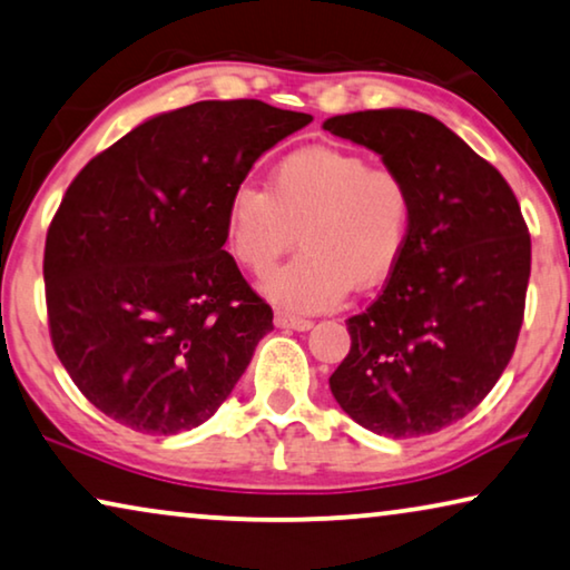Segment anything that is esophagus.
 Here are the masks:
<instances>
[{
    "mask_svg": "<svg viewBox=\"0 0 570 570\" xmlns=\"http://www.w3.org/2000/svg\"><path fill=\"white\" fill-rule=\"evenodd\" d=\"M276 327L282 330H299V333H304V330L312 327V320L307 317H296V314H288V312H276Z\"/></svg>",
    "mask_w": 570,
    "mask_h": 570,
    "instance_id": "34e87169",
    "label": "esophagus"
}]
</instances>
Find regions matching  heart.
Segmentation results:
<instances>
[{
    "instance_id": "1",
    "label": "heart",
    "mask_w": 570,
    "mask_h": 570,
    "mask_svg": "<svg viewBox=\"0 0 570 570\" xmlns=\"http://www.w3.org/2000/svg\"><path fill=\"white\" fill-rule=\"evenodd\" d=\"M414 197L406 178L366 156L333 146L286 153L266 189L235 186L225 209V243L250 274H266L292 248L302 253L263 282L288 312H322L355 286L371 292L394 274L410 243Z\"/></svg>"
}]
</instances>
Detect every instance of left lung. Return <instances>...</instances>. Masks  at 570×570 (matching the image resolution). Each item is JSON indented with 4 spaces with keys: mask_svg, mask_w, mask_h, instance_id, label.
Returning a JSON list of instances; mask_svg holds the SVG:
<instances>
[{
    "mask_svg": "<svg viewBox=\"0 0 570 570\" xmlns=\"http://www.w3.org/2000/svg\"><path fill=\"white\" fill-rule=\"evenodd\" d=\"M325 130L366 146L414 197L410 243L330 376L345 414L376 435L422 438L463 420L512 361L532 245L512 186L435 117L366 109Z\"/></svg>",
    "mask_w": 570,
    "mask_h": 570,
    "instance_id": "left-lung-1",
    "label": "left lung"
}]
</instances>
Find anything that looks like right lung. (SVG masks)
<instances>
[{
  "label": "right lung",
  "mask_w": 570,
  "mask_h": 570,
  "mask_svg": "<svg viewBox=\"0 0 570 570\" xmlns=\"http://www.w3.org/2000/svg\"><path fill=\"white\" fill-rule=\"evenodd\" d=\"M309 122L258 99L197 101L138 125L68 186L42 256L48 327L107 417L176 435L230 396L274 312L223 250L227 199Z\"/></svg>",
  "instance_id": "right-lung-1"
}]
</instances>
